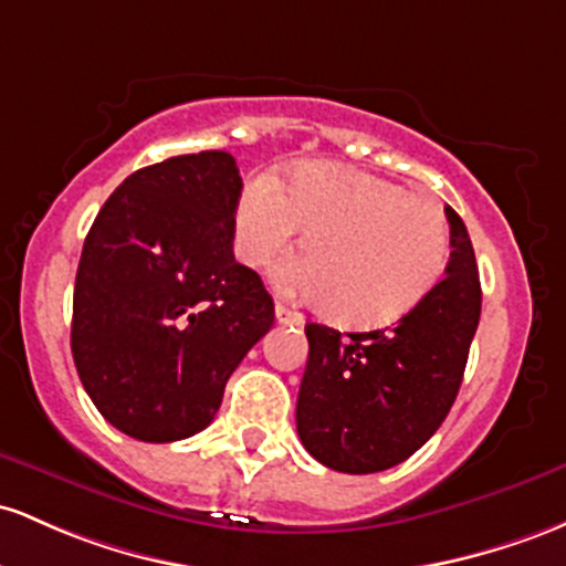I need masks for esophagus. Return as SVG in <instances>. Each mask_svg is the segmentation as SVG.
Here are the masks:
<instances>
[{
  "instance_id": "esophagus-1",
  "label": "esophagus",
  "mask_w": 566,
  "mask_h": 566,
  "mask_svg": "<svg viewBox=\"0 0 566 566\" xmlns=\"http://www.w3.org/2000/svg\"><path fill=\"white\" fill-rule=\"evenodd\" d=\"M275 321L281 323V326H302L304 317L302 313H296V310L285 307V304H275Z\"/></svg>"
}]
</instances>
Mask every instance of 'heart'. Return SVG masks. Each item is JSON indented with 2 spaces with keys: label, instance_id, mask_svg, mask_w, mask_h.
Instances as JSON below:
<instances>
[{
  "label": "heart",
  "instance_id": "1",
  "mask_svg": "<svg viewBox=\"0 0 566 566\" xmlns=\"http://www.w3.org/2000/svg\"><path fill=\"white\" fill-rule=\"evenodd\" d=\"M300 230L304 259L281 270L277 281L350 328H379L411 313L441 281L452 253L441 206L332 163L296 165L285 181L259 174L240 192V262H275Z\"/></svg>",
  "mask_w": 566,
  "mask_h": 566
}]
</instances>
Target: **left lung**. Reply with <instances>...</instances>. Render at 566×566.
<instances>
[{
	"mask_svg": "<svg viewBox=\"0 0 566 566\" xmlns=\"http://www.w3.org/2000/svg\"><path fill=\"white\" fill-rule=\"evenodd\" d=\"M452 256L392 328L347 334L307 323L310 342L296 430L317 462L379 473L409 460L452 409L481 317V283L465 224L447 206Z\"/></svg>",
	"mask_w": 566,
	"mask_h": 566,
	"instance_id": "1",
	"label": "left lung"
}]
</instances>
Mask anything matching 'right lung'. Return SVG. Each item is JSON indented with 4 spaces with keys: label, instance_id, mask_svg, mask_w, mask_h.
<instances>
[{
    "label": "right lung",
    "instance_id": "add662e5",
    "mask_svg": "<svg viewBox=\"0 0 566 566\" xmlns=\"http://www.w3.org/2000/svg\"><path fill=\"white\" fill-rule=\"evenodd\" d=\"M240 189L230 151L170 157L119 184L87 232L72 355L125 436L170 443L208 428L230 374L275 323L262 277L234 262Z\"/></svg>",
    "mask_w": 566,
    "mask_h": 566
}]
</instances>
